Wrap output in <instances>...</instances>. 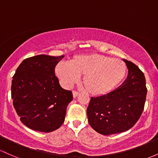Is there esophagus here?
<instances>
[{
	"instance_id": "obj_1",
	"label": "esophagus",
	"mask_w": 158,
	"mask_h": 158,
	"mask_svg": "<svg viewBox=\"0 0 158 158\" xmlns=\"http://www.w3.org/2000/svg\"><path fill=\"white\" fill-rule=\"evenodd\" d=\"M78 94H79V92H78V91H73V98H76V97L78 96Z\"/></svg>"
}]
</instances>
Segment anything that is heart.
Returning <instances> with one entry per match:
<instances>
[{"mask_svg": "<svg viewBox=\"0 0 158 158\" xmlns=\"http://www.w3.org/2000/svg\"><path fill=\"white\" fill-rule=\"evenodd\" d=\"M126 70V64L118 58L90 53L76 55L70 64H58L55 74L67 88L84 75L82 82L86 91L94 96H101L117 87L125 76Z\"/></svg>", "mask_w": 158, "mask_h": 158, "instance_id": "1", "label": "heart"}]
</instances>
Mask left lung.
Wrapping results in <instances>:
<instances>
[{
	"mask_svg": "<svg viewBox=\"0 0 158 158\" xmlns=\"http://www.w3.org/2000/svg\"><path fill=\"white\" fill-rule=\"evenodd\" d=\"M128 69L124 82L115 90L91 98L87 109L89 124L102 135L127 131L141 116L147 94L145 78L136 64L123 59Z\"/></svg>",
	"mask_w": 158,
	"mask_h": 158,
	"instance_id": "8db88e82",
	"label": "left lung"
}]
</instances>
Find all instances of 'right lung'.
Masks as SVG:
<instances>
[{"label": "right lung", "mask_w": 158, "mask_h": 158, "mask_svg": "<svg viewBox=\"0 0 158 158\" xmlns=\"http://www.w3.org/2000/svg\"><path fill=\"white\" fill-rule=\"evenodd\" d=\"M64 55H39L26 58L13 77L11 96L20 120L31 130L49 133L64 121L73 94L64 89L55 67Z\"/></svg>", "instance_id": "add662e5"}]
</instances>
